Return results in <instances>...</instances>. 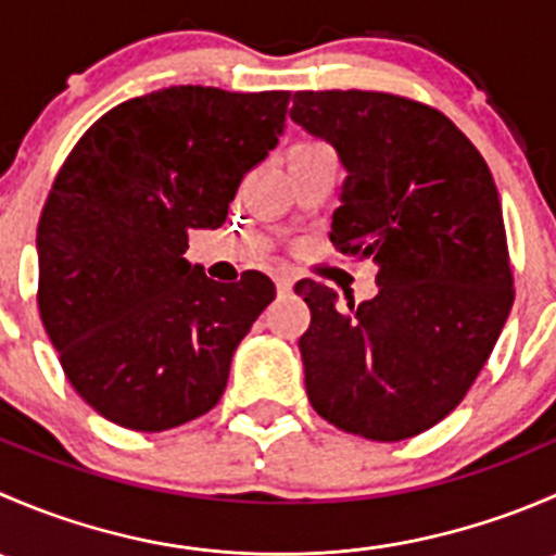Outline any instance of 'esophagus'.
Here are the masks:
<instances>
[{
    "mask_svg": "<svg viewBox=\"0 0 556 556\" xmlns=\"http://www.w3.org/2000/svg\"><path fill=\"white\" fill-rule=\"evenodd\" d=\"M293 282H295V279L290 277V274H277V290H279V293H290V290H293Z\"/></svg>",
    "mask_w": 556,
    "mask_h": 556,
    "instance_id": "1",
    "label": "esophagus"
}]
</instances>
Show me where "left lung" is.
<instances>
[{
	"label": "left lung",
	"mask_w": 556,
	"mask_h": 556,
	"mask_svg": "<svg viewBox=\"0 0 556 556\" xmlns=\"http://www.w3.org/2000/svg\"><path fill=\"white\" fill-rule=\"evenodd\" d=\"M299 126L339 153L346 179L330 220L339 252L377 266L355 304L314 279L301 336L314 412L346 433L403 441L457 408L514 304L506 226L479 150L428 104L379 91H299Z\"/></svg>",
	"instance_id": "1"
}]
</instances>
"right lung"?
<instances>
[{
	"label": "right lung",
	"instance_id": "add662e5",
	"mask_svg": "<svg viewBox=\"0 0 556 556\" xmlns=\"http://www.w3.org/2000/svg\"><path fill=\"white\" fill-rule=\"evenodd\" d=\"M288 99L204 86L128 99L55 174L37 226L39 317L110 422L161 433L220 401L233 350L277 293L266 274L223 285L182 255L277 148Z\"/></svg>",
	"mask_w": 556,
	"mask_h": 556
}]
</instances>
